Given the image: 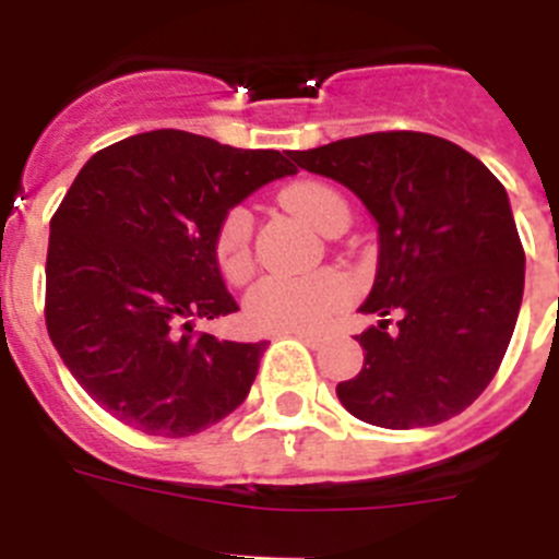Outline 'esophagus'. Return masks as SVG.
Returning a JSON list of instances; mask_svg holds the SVG:
<instances>
[{
	"label": "esophagus",
	"instance_id": "34e87169",
	"mask_svg": "<svg viewBox=\"0 0 559 559\" xmlns=\"http://www.w3.org/2000/svg\"><path fill=\"white\" fill-rule=\"evenodd\" d=\"M290 335H296L299 341H305L308 347H322L324 341H328V333H322V330H296V333H290Z\"/></svg>",
	"mask_w": 559,
	"mask_h": 559
}]
</instances>
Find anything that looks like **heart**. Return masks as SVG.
<instances>
[{"label": "heart", "mask_w": 559, "mask_h": 559, "mask_svg": "<svg viewBox=\"0 0 559 559\" xmlns=\"http://www.w3.org/2000/svg\"><path fill=\"white\" fill-rule=\"evenodd\" d=\"M283 201L319 231L349 218L347 201L322 181H294L283 190ZM215 257L226 280L243 283L251 274V212L235 206L221 218L215 231ZM353 294L349 280L338 271H319L308 276H265L246 296V319L251 328L271 333L313 330L344 308Z\"/></svg>", "instance_id": "heart-1"}]
</instances>
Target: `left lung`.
Returning a JSON list of instances; mask_svg holds the SVG:
<instances>
[{"mask_svg": "<svg viewBox=\"0 0 559 559\" xmlns=\"http://www.w3.org/2000/svg\"><path fill=\"white\" fill-rule=\"evenodd\" d=\"M294 162L353 190L378 224L358 308L378 324L355 335L364 369L335 386L341 406L392 431L456 417L496 378L521 310L526 257L503 185L473 153L419 131L338 140Z\"/></svg>", "mask_w": 559, "mask_h": 559, "instance_id": "1", "label": "left lung"}]
</instances>
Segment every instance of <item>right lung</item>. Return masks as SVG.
<instances>
[{
    "mask_svg": "<svg viewBox=\"0 0 559 559\" xmlns=\"http://www.w3.org/2000/svg\"><path fill=\"white\" fill-rule=\"evenodd\" d=\"M296 167L199 133L147 131L97 151L49 221L47 330L106 412L153 437H192L249 394L269 341L192 335L235 313L215 257L226 212Z\"/></svg>",
    "mask_w": 559,
    "mask_h": 559,
    "instance_id": "obj_1",
    "label": "right lung"
}]
</instances>
